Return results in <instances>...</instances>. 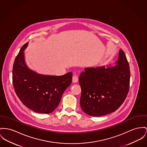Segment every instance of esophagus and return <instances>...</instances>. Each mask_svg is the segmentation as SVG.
<instances>
[{
    "mask_svg": "<svg viewBox=\"0 0 147 147\" xmlns=\"http://www.w3.org/2000/svg\"><path fill=\"white\" fill-rule=\"evenodd\" d=\"M78 76L77 75H74L72 77V81L74 83L78 82Z\"/></svg>",
    "mask_w": 147,
    "mask_h": 147,
    "instance_id": "obj_1",
    "label": "esophagus"
}]
</instances>
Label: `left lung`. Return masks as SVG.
Returning a JSON list of instances; mask_svg holds the SVG:
<instances>
[{
	"label": "left lung",
	"instance_id": "obj_1",
	"mask_svg": "<svg viewBox=\"0 0 147 147\" xmlns=\"http://www.w3.org/2000/svg\"><path fill=\"white\" fill-rule=\"evenodd\" d=\"M117 64L105 68H86L78 78L81 88L80 100L82 111L101 117L116 111L125 101L130 85L129 65L120 49Z\"/></svg>",
	"mask_w": 147,
	"mask_h": 147
}]
</instances>
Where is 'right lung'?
Instances as JSON below:
<instances>
[{
    "instance_id": "right-lung-1",
    "label": "right lung",
    "mask_w": 147,
    "mask_h": 147,
    "mask_svg": "<svg viewBox=\"0 0 147 147\" xmlns=\"http://www.w3.org/2000/svg\"><path fill=\"white\" fill-rule=\"evenodd\" d=\"M24 44L16 57L13 67V85L21 102L32 111L49 114L58 107L61 97L72 83V73L62 76L39 75L27 66Z\"/></svg>"
}]
</instances>
